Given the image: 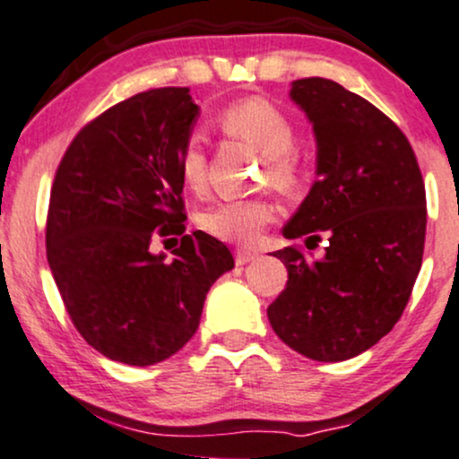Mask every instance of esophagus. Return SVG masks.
Here are the masks:
<instances>
[{"instance_id": "34e87169", "label": "esophagus", "mask_w": 459, "mask_h": 459, "mask_svg": "<svg viewBox=\"0 0 459 459\" xmlns=\"http://www.w3.org/2000/svg\"><path fill=\"white\" fill-rule=\"evenodd\" d=\"M236 264H238V266H245V264H249V262H253L257 257V253L255 251H247V249H236Z\"/></svg>"}]
</instances>
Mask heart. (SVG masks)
<instances>
[{
    "instance_id": "1",
    "label": "heart",
    "mask_w": 459,
    "mask_h": 459,
    "mask_svg": "<svg viewBox=\"0 0 459 459\" xmlns=\"http://www.w3.org/2000/svg\"><path fill=\"white\" fill-rule=\"evenodd\" d=\"M219 128L230 137L242 139L257 148L266 160L264 178L281 191L299 182V160L292 152L296 142L294 124L266 99H245L231 102L219 116ZM178 174L182 185L199 191L206 180V150L199 134H191L178 154ZM277 208L264 197L221 199L199 214L197 223L206 234L228 242H253L262 228L273 223Z\"/></svg>"
}]
</instances>
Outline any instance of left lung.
Wrapping results in <instances>:
<instances>
[{
  "instance_id": "1",
  "label": "left lung",
  "mask_w": 459,
  "mask_h": 459,
  "mask_svg": "<svg viewBox=\"0 0 459 459\" xmlns=\"http://www.w3.org/2000/svg\"><path fill=\"white\" fill-rule=\"evenodd\" d=\"M290 96L314 122L317 180L283 228L307 236L274 253L288 268L268 307L283 343L307 359L337 363L365 352L397 325L421 271L425 185L406 134L363 96L331 79L307 77Z\"/></svg>"
}]
</instances>
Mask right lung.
Returning <instances> with one entry per match:
<instances>
[{
    "label": "right lung",
    "instance_id": "1",
    "mask_svg": "<svg viewBox=\"0 0 459 459\" xmlns=\"http://www.w3.org/2000/svg\"><path fill=\"white\" fill-rule=\"evenodd\" d=\"M199 107L188 88H154L85 124L64 152L47 212V260L70 320L117 363H160L195 335L204 300L234 257L185 234L178 154ZM182 235L177 260L149 247Z\"/></svg>",
    "mask_w": 459,
    "mask_h": 459
}]
</instances>
